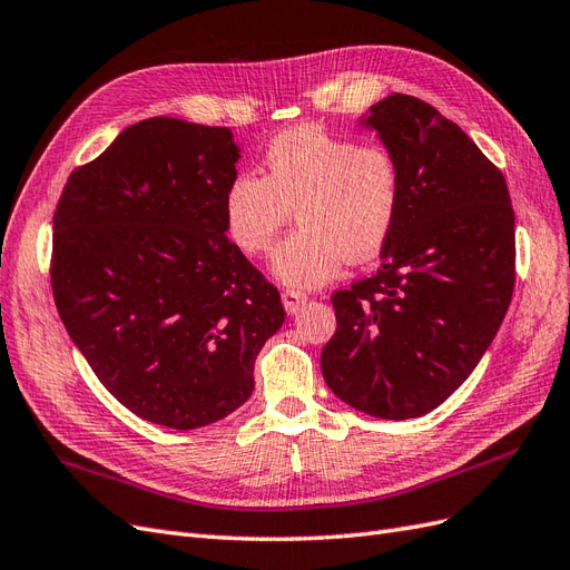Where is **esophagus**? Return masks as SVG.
Listing matches in <instances>:
<instances>
[{
    "label": "esophagus",
    "mask_w": 570,
    "mask_h": 570,
    "mask_svg": "<svg viewBox=\"0 0 570 570\" xmlns=\"http://www.w3.org/2000/svg\"><path fill=\"white\" fill-rule=\"evenodd\" d=\"M281 299H283V306H285L287 314H297L299 308L306 304V295H304V292H297V289H285Z\"/></svg>",
    "instance_id": "34e87169"
}]
</instances>
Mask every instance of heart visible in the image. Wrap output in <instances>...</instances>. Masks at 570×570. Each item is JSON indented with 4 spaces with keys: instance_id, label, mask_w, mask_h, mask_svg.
Here are the masks:
<instances>
[{
    "instance_id": "b5f03b06",
    "label": "heart",
    "mask_w": 570,
    "mask_h": 570,
    "mask_svg": "<svg viewBox=\"0 0 570 570\" xmlns=\"http://www.w3.org/2000/svg\"><path fill=\"white\" fill-rule=\"evenodd\" d=\"M402 209V170L377 142L304 124L273 137L264 178L237 174L223 193V228L249 256L271 252L292 212L297 230L275 249L273 278L292 289L331 283L344 258L371 262L381 254Z\"/></svg>"
}]
</instances>
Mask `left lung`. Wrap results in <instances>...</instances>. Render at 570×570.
I'll use <instances>...</instances> for the list:
<instances>
[{
    "instance_id": "obj_1",
    "label": "left lung",
    "mask_w": 570,
    "mask_h": 570,
    "mask_svg": "<svg viewBox=\"0 0 570 570\" xmlns=\"http://www.w3.org/2000/svg\"><path fill=\"white\" fill-rule=\"evenodd\" d=\"M402 170V209L371 278L333 295L321 371L344 404L419 419L473 373L511 304L515 228L507 180L428 101L390 95L358 116Z\"/></svg>"
}]
</instances>
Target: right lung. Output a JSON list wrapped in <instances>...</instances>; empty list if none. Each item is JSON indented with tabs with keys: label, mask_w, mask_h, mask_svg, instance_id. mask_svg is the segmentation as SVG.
<instances>
[{
	"label": "right lung",
	"mask_w": 570,
	"mask_h": 570,
	"mask_svg": "<svg viewBox=\"0 0 570 570\" xmlns=\"http://www.w3.org/2000/svg\"><path fill=\"white\" fill-rule=\"evenodd\" d=\"M239 157L230 128L147 118L73 170L57 204L59 316L99 383L149 423L195 430L243 406L285 321L223 228Z\"/></svg>",
	"instance_id": "add662e5"
}]
</instances>
